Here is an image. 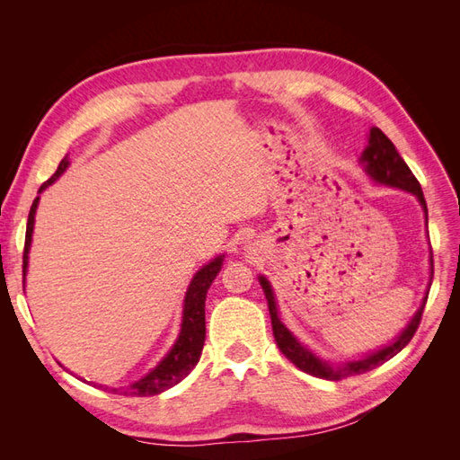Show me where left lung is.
I'll use <instances>...</instances> for the list:
<instances>
[{"label": "left lung", "mask_w": 460, "mask_h": 460, "mask_svg": "<svg viewBox=\"0 0 460 460\" xmlns=\"http://www.w3.org/2000/svg\"><path fill=\"white\" fill-rule=\"evenodd\" d=\"M360 161L365 163L367 172L376 180V182L414 193V196L419 198L422 208H424L426 225H428V207H426V199H424L420 182L416 180V176L412 174V171L409 169L407 163L402 161V157L397 153L392 140H389V137L380 128L370 130V140H368V146L363 153V157H360ZM431 276H434V262H431ZM259 282H261V286L264 289V296H267V301H269V311H270V320H272V333H274L276 345L280 347V351L299 370L307 372L311 376H316V378H324V380H332V382L351 378V376H357V374H365V372H368L376 367L384 365L385 360H389L392 357H395L402 349V347H405L412 340L416 330H419L420 320H422V313H424V305L428 301V294H426L422 307L419 309V313L414 314V318L411 320L409 326L405 328V332H402L394 343H389L387 347H384V349L368 355L367 358L332 367V365L324 363V360H320L318 357H314L309 349H305V347L294 336H291V332L280 323V318H278L276 301H274V294H272V288H270L269 280L264 276H261Z\"/></svg>", "instance_id": "1"}]
</instances>
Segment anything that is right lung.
I'll return each instance as SVG.
<instances>
[{
    "label": "right lung",
    "instance_id": "1",
    "mask_svg": "<svg viewBox=\"0 0 460 460\" xmlns=\"http://www.w3.org/2000/svg\"><path fill=\"white\" fill-rule=\"evenodd\" d=\"M68 161L63 159L58 166L55 174L46 180L44 184L40 186L38 191L46 190L49 184L61 176V172L66 169ZM38 199H34L31 213H29V225H26V238H24V255H22V280L26 274V264H29V249L32 242V230H34V215ZM222 267V255L213 259L208 264L193 276V280L188 288V294L184 299V316H182V330H180V336L161 363L153 368L142 380L134 382L130 387H105L111 394L119 395H136V397H147V395H157L164 389L176 385L180 380H184L186 376L191 372V368L199 363L201 349L205 343V297L207 289L213 284L218 270ZM103 387V385H100Z\"/></svg>",
    "mask_w": 460,
    "mask_h": 460
}]
</instances>
